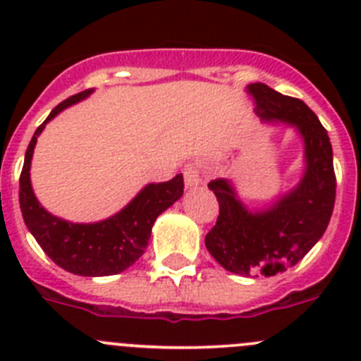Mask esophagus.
<instances>
[{"label": "esophagus", "mask_w": 361, "mask_h": 361, "mask_svg": "<svg viewBox=\"0 0 361 361\" xmlns=\"http://www.w3.org/2000/svg\"><path fill=\"white\" fill-rule=\"evenodd\" d=\"M184 184H186L188 190L191 188H197L199 184H202V178H200V171L195 164H188L186 170H184Z\"/></svg>", "instance_id": "obj_1"}]
</instances>
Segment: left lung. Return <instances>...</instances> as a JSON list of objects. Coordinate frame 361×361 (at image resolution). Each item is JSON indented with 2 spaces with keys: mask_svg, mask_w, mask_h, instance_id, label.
<instances>
[{
  "mask_svg": "<svg viewBox=\"0 0 361 361\" xmlns=\"http://www.w3.org/2000/svg\"><path fill=\"white\" fill-rule=\"evenodd\" d=\"M257 116L295 128L304 145V171L291 190L262 208H247L228 178L208 184L219 200V219L206 247L235 275L275 276L300 262L327 229L336 197L333 146L314 111L300 99L264 82L245 86Z\"/></svg>",
  "mask_w": 361,
  "mask_h": 361,
  "instance_id": "1",
  "label": "left lung"
}]
</instances>
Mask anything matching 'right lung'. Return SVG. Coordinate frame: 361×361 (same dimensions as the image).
Returning <instances> with one entry per match:
<instances>
[{
  "label": "right lung",
  "mask_w": 361,
  "mask_h": 361,
  "mask_svg": "<svg viewBox=\"0 0 361 361\" xmlns=\"http://www.w3.org/2000/svg\"><path fill=\"white\" fill-rule=\"evenodd\" d=\"M92 92L85 90L57 104L36 130L19 177V206L28 231L57 266L79 276H110L128 269L145 255L155 220L183 197L184 180L183 173H178L168 183L146 184L121 212L88 224L70 222L47 212L32 190L30 180L37 137L54 117L90 97Z\"/></svg>",
  "instance_id": "obj_1"
}]
</instances>
